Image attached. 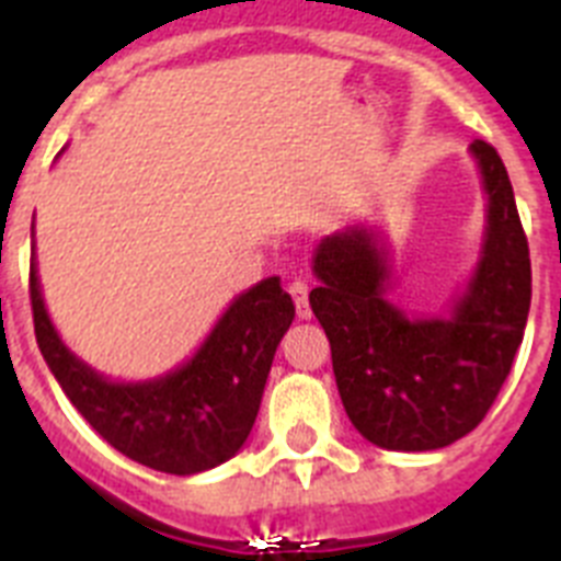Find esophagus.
<instances>
[{
    "label": "esophagus",
    "instance_id": "obj_1",
    "mask_svg": "<svg viewBox=\"0 0 561 561\" xmlns=\"http://www.w3.org/2000/svg\"><path fill=\"white\" fill-rule=\"evenodd\" d=\"M289 295L295 297L297 317H304V320H309V317H311V309H309V280H306V277H300V275L291 277Z\"/></svg>",
    "mask_w": 561,
    "mask_h": 561
}]
</instances>
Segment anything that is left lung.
I'll list each match as a JSON object with an SVG mask.
<instances>
[{
	"label": "left lung",
	"instance_id": "8db88e82",
	"mask_svg": "<svg viewBox=\"0 0 561 561\" xmlns=\"http://www.w3.org/2000/svg\"><path fill=\"white\" fill-rule=\"evenodd\" d=\"M483 173L485 236L469 289L447 320H413L385 297L388 252L348 227L314 250L309 304L331 342L336 390L351 424L396 453L449 447L497 399L531 309V257L500 153L474 140Z\"/></svg>",
	"mask_w": 561,
	"mask_h": 561
}]
</instances>
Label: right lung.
I'll use <instances>...</instances> for the list:
<instances>
[{
  "label": "right lung",
  "mask_w": 561,
  "mask_h": 561,
  "mask_svg": "<svg viewBox=\"0 0 561 561\" xmlns=\"http://www.w3.org/2000/svg\"><path fill=\"white\" fill-rule=\"evenodd\" d=\"M30 306L44 362L72 408L117 453L168 474L205 472L244 447L275 351L295 320L280 277H266L232 300L185 365L160 379L112 381L78 359L49 323L36 261Z\"/></svg>",
  "instance_id": "right-lung-1"
}]
</instances>
